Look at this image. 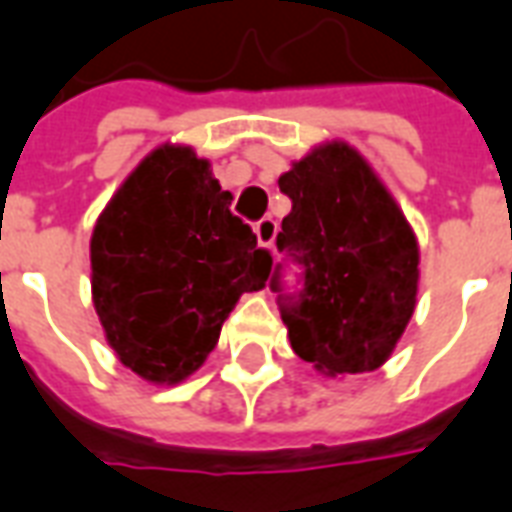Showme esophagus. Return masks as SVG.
<instances>
[{
    "mask_svg": "<svg viewBox=\"0 0 512 512\" xmlns=\"http://www.w3.org/2000/svg\"><path fill=\"white\" fill-rule=\"evenodd\" d=\"M255 236H257V244L263 246V249H271L274 246V238H276V222L271 217H263L260 222L255 225Z\"/></svg>",
    "mask_w": 512,
    "mask_h": 512,
    "instance_id": "1",
    "label": "esophagus"
}]
</instances>
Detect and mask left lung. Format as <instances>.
Here are the masks:
<instances>
[{"label": "left lung", "instance_id": "left-lung-1", "mask_svg": "<svg viewBox=\"0 0 512 512\" xmlns=\"http://www.w3.org/2000/svg\"><path fill=\"white\" fill-rule=\"evenodd\" d=\"M293 200L276 236L304 266V290L279 295L298 358L325 377L380 369L418 301L420 249L396 198L344 140H325L279 176ZM279 293V279H274Z\"/></svg>", "mask_w": 512, "mask_h": 512}]
</instances>
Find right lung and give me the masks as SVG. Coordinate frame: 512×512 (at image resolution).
Here are the masks:
<instances>
[{
    "label": "right lung",
    "instance_id": "add662e5",
    "mask_svg": "<svg viewBox=\"0 0 512 512\" xmlns=\"http://www.w3.org/2000/svg\"><path fill=\"white\" fill-rule=\"evenodd\" d=\"M230 200L192 146L162 143L97 217L94 312L116 358L146 382L198 372L238 298L266 287L271 255Z\"/></svg>",
    "mask_w": 512,
    "mask_h": 512
}]
</instances>
